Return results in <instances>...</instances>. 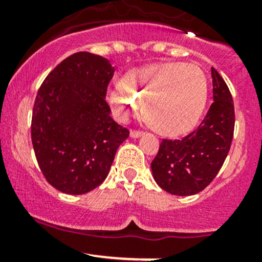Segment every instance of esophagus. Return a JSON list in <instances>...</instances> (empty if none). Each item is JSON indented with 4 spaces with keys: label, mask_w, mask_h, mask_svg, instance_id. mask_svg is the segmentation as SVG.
<instances>
[{
    "label": "esophagus",
    "mask_w": 262,
    "mask_h": 262,
    "mask_svg": "<svg viewBox=\"0 0 262 262\" xmlns=\"http://www.w3.org/2000/svg\"><path fill=\"white\" fill-rule=\"evenodd\" d=\"M143 136V132L141 130H130V137L132 138H139V137Z\"/></svg>",
    "instance_id": "obj_1"
}]
</instances>
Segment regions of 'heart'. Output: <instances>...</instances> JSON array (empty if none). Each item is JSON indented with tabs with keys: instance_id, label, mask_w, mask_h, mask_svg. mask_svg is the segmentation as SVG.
<instances>
[{
	"instance_id": "b5f03b06",
	"label": "heart",
	"mask_w": 262,
	"mask_h": 262,
	"mask_svg": "<svg viewBox=\"0 0 262 262\" xmlns=\"http://www.w3.org/2000/svg\"><path fill=\"white\" fill-rule=\"evenodd\" d=\"M209 82L204 71L181 62L153 63L134 71L109 91V102L123 120L137 115L144 101V114L163 136L191 130L208 101Z\"/></svg>"
}]
</instances>
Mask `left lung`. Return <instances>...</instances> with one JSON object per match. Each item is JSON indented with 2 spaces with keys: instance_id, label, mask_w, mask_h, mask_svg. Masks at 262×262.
I'll return each mask as SVG.
<instances>
[{
  "instance_id": "obj_1",
  "label": "left lung",
  "mask_w": 262,
  "mask_h": 262,
  "mask_svg": "<svg viewBox=\"0 0 262 262\" xmlns=\"http://www.w3.org/2000/svg\"><path fill=\"white\" fill-rule=\"evenodd\" d=\"M213 100L204 120L182 139H163L150 163L158 186L179 196L202 191L226 161L234 130V107L228 86L212 68Z\"/></svg>"
}]
</instances>
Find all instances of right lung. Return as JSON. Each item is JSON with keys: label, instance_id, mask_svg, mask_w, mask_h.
<instances>
[{"label": "right lung", "instance_id": "obj_1", "mask_svg": "<svg viewBox=\"0 0 262 262\" xmlns=\"http://www.w3.org/2000/svg\"><path fill=\"white\" fill-rule=\"evenodd\" d=\"M114 72L106 58L75 53L47 76L36 95L34 152L47 181L64 194H86L99 186L129 137L105 101Z\"/></svg>", "mask_w": 262, "mask_h": 262}]
</instances>
